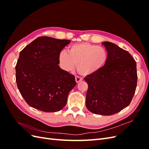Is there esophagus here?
I'll use <instances>...</instances> for the list:
<instances>
[{"instance_id":"1","label":"esophagus","mask_w":149,"mask_h":149,"mask_svg":"<svg viewBox=\"0 0 149 149\" xmlns=\"http://www.w3.org/2000/svg\"><path fill=\"white\" fill-rule=\"evenodd\" d=\"M75 81H76V83H79V82H81V81H83V78L79 77V76H75Z\"/></svg>"}]
</instances>
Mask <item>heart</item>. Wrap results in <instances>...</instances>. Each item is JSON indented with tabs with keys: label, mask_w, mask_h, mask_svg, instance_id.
Masks as SVG:
<instances>
[{
	"label": "heart",
	"mask_w": 149,
	"mask_h": 149,
	"mask_svg": "<svg viewBox=\"0 0 149 149\" xmlns=\"http://www.w3.org/2000/svg\"><path fill=\"white\" fill-rule=\"evenodd\" d=\"M108 53L105 48L89 43H79L71 45L68 52L63 50L58 55L62 68L73 70L76 64L78 73L89 76L97 73L106 64Z\"/></svg>",
	"instance_id": "1"
}]
</instances>
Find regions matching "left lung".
<instances>
[{
	"label": "left lung",
	"instance_id": "1",
	"mask_svg": "<svg viewBox=\"0 0 149 149\" xmlns=\"http://www.w3.org/2000/svg\"><path fill=\"white\" fill-rule=\"evenodd\" d=\"M108 58L97 73L86 76L88 84L86 106L96 114L111 116L129 105L137 87L136 62L117 45L104 42Z\"/></svg>",
	"mask_w": 149,
	"mask_h": 149
}]
</instances>
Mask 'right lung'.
I'll return each mask as SVG.
<instances>
[{"label": "right lung", "mask_w": 149, "mask_h": 149, "mask_svg": "<svg viewBox=\"0 0 149 149\" xmlns=\"http://www.w3.org/2000/svg\"><path fill=\"white\" fill-rule=\"evenodd\" d=\"M69 40L40 37L20 53L15 66L18 89L29 106L46 112L60 111L76 84L74 76L61 69L58 55Z\"/></svg>", "instance_id": "right-lung-1"}]
</instances>
